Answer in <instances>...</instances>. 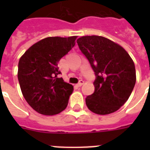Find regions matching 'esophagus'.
<instances>
[{"label":"esophagus","mask_w":150,"mask_h":150,"mask_svg":"<svg viewBox=\"0 0 150 150\" xmlns=\"http://www.w3.org/2000/svg\"><path fill=\"white\" fill-rule=\"evenodd\" d=\"M83 84H84V81H83V80H80L79 82L77 84V86H82Z\"/></svg>","instance_id":"obj_1"}]
</instances>
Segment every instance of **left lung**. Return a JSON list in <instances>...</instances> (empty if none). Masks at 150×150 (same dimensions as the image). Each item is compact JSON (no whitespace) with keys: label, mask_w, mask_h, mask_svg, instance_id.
<instances>
[{"label":"left lung","mask_w":150,"mask_h":150,"mask_svg":"<svg viewBox=\"0 0 150 150\" xmlns=\"http://www.w3.org/2000/svg\"><path fill=\"white\" fill-rule=\"evenodd\" d=\"M77 43L96 77L95 91L86 98L87 107L100 115L117 111L129 98L136 82L132 59L121 46L103 36H82Z\"/></svg>","instance_id":"obj_1"}]
</instances>
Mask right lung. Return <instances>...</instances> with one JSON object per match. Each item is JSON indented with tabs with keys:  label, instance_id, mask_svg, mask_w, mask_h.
<instances>
[{
	"label": "right lung",
	"instance_id": "obj_1",
	"mask_svg": "<svg viewBox=\"0 0 150 150\" xmlns=\"http://www.w3.org/2000/svg\"><path fill=\"white\" fill-rule=\"evenodd\" d=\"M77 36L47 37L25 52L19 59L18 79L22 95L39 114L55 115L65 109L73 86L62 78L57 64L75 45Z\"/></svg>",
	"mask_w": 150,
	"mask_h": 150
}]
</instances>
